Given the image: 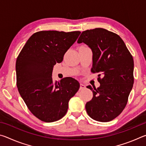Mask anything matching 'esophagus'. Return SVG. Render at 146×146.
<instances>
[{
  "mask_svg": "<svg viewBox=\"0 0 146 146\" xmlns=\"http://www.w3.org/2000/svg\"><path fill=\"white\" fill-rule=\"evenodd\" d=\"M86 88V86L84 85L83 84H80V90H84V89Z\"/></svg>",
  "mask_w": 146,
  "mask_h": 146,
  "instance_id": "1",
  "label": "esophagus"
}]
</instances>
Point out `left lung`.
<instances>
[{
	"label": "left lung",
	"mask_w": 146,
	"mask_h": 146,
	"mask_svg": "<svg viewBox=\"0 0 146 146\" xmlns=\"http://www.w3.org/2000/svg\"><path fill=\"white\" fill-rule=\"evenodd\" d=\"M77 42H84L91 49V71L99 73L100 87L87 86L93 91V97L86 103V111L94 120L110 122L118 117L127 104L134 82L133 56L122 39L106 29L83 31Z\"/></svg>",
	"instance_id": "1"
}]
</instances>
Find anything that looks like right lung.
I'll return each mask as SVG.
<instances>
[{
	"instance_id": "add662e5",
	"label": "right lung",
	"mask_w": 146,
	"mask_h": 146,
	"mask_svg": "<svg viewBox=\"0 0 146 146\" xmlns=\"http://www.w3.org/2000/svg\"><path fill=\"white\" fill-rule=\"evenodd\" d=\"M80 31H41L30 36L16 61L17 86L29 111L46 122L60 120L80 84L73 78L53 82V66L63 60Z\"/></svg>"
}]
</instances>
